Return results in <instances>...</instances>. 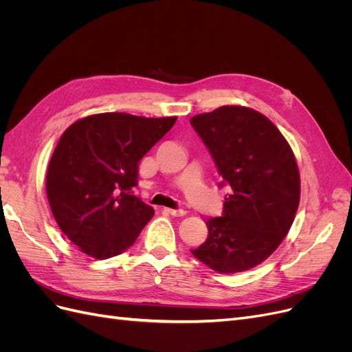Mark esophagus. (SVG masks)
Wrapping results in <instances>:
<instances>
[{
    "instance_id": "esophagus-1",
    "label": "esophagus",
    "mask_w": 352,
    "mask_h": 352,
    "mask_svg": "<svg viewBox=\"0 0 352 352\" xmlns=\"http://www.w3.org/2000/svg\"><path fill=\"white\" fill-rule=\"evenodd\" d=\"M166 211L168 212V214H172L175 217H180V216H185L186 211L182 210V208H177V210H173V208H166Z\"/></svg>"
}]
</instances>
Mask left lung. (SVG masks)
I'll use <instances>...</instances> for the list:
<instances>
[{"instance_id": "left-lung-1", "label": "left lung", "mask_w": 352, "mask_h": 352, "mask_svg": "<svg viewBox=\"0 0 352 352\" xmlns=\"http://www.w3.org/2000/svg\"><path fill=\"white\" fill-rule=\"evenodd\" d=\"M190 124L229 186L221 217L207 219L208 236L190 250L219 273L255 267L279 247L300 204V172L283 135L261 113L225 105Z\"/></svg>"}]
</instances>
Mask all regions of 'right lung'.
<instances>
[{
    "instance_id": "add662e5",
    "label": "right lung",
    "mask_w": 352,
    "mask_h": 352,
    "mask_svg": "<svg viewBox=\"0 0 352 352\" xmlns=\"http://www.w3.org/2000/svg\"><path fill=\"white\" fill-rule=\"evenodd\" d=\"M175 122L102 113L61 135L48 164L47 197L57 225L80 251L105 260L135 243L154 216L133 195L140 162Z\"/></svg>"
}]
</instances>
